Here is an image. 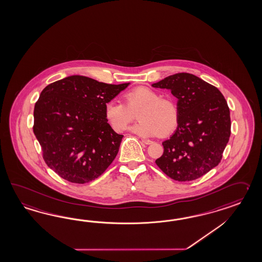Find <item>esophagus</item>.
<instances>
[{"instance_id": "1", "label": "esophagus", "mask_w": 262, "mask_h": 262, "mask_svg": "<svg viewBox=\"0 0 262 262\" xmlns=\"http://www.w3.org/2000/svg\"><path fill=\"white\" fill-rule=\"evenodd\" d=\"M142 143H144L145 145H150L152 143V141L147 140V139H142Z\"/></svg>"}]
</instances>
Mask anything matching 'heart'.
Segmentation results:
<instances>
[{
  "mask_svg": "<svg viewBox=\"0 0 262 262\" xmlns=\"http://www.w3.org/2000/svg\"><path fill=\"white\" fill-rule=\"evenodd\" d=\"M123 99L125 104L113 99L104 108V117L116 133L126 129L138 110L137 119L140 122L130 130L140 136H166L178 125L177 104L170 98L160 97L154 90L137 87L126 93Z\"/></svg>",
  "mask_w": 262,
  "mask_h": 262,
  "instance_id": "b5f03b06",
  "label": "heart"
}]
</instances>
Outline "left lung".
Masks as SVG:
<instances>
[{
  "label": "left lung",
  "mask_w": 262,
  "mask_h": 262,
  "mask_svg": "<svg viewBox=\"0 0 262 262\" xmlns=\"http://www.w3.org/2000/svg\"><path fill=\"white\" fill-rule=\"evenodd\" d=\"M154 88L168 89L178 98V128L163 142L164 154L155 161L168 177L188 182L217 166L231 134L227 102L215 86L188 73L164 78Z\"/></svg>",
  "instance_id": "left-lung-1"
}]
</instances>
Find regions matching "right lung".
Segmentation results:
<instances>
[{
	"instance_id": "obj_1",
	"label": "right lung",
	"mask_w": 262,
	"mask_h": 262,
	"mask_svg": "<svg viewBox=\"0 0 262 262\" xmlns=\"http://www.w3.org/2000/svg\"><path fill=\"white\" fill-rule=\"evenodd\" d=\"M128 84L72 76L42 90L35 104L33 132L46 165L59 177L86 184L113 163L123 135L111 128L104 108Z\"/></svg>"
}]
</instances>
